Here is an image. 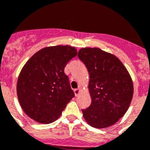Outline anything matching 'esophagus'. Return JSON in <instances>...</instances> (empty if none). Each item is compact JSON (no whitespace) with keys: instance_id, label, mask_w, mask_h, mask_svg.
<instances>
[{"instance_id":"esophagus-1","label":"esophagus","mask_w":150,"mask_h":150,"mask_svg":"<svg viewBox=\"0 0 150 150\" xmlns=\"http://www.w3.org/2000/svg\"><path fill=\"white\" fill-rule=\"evenodd\" d=\"M80 91H81L80 88L75 89V90H74V93H75V96H79V94L80 93Z\"/></svg>"}]
</instances>
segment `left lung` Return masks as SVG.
Wrapping results in <instances>:
<instances>
[{"instance_id":"1","label":"left lung","mask_w":150,"mask_h":150,"mask_svg":"<svg viewBox=\"0 0 150 150\" xmlns=\"http://www.w3.org/2000/svg\"><path fill=\"white\" fill-rule=\"evenodd\" d=\"M78 57L90 75L91 104L82 110L86 122L94 128H106L124 116L133 96L128 70L115 55L100 48H81Z\"/></svg>"}]
</instances>
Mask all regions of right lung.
I'll return each instance as SVG.
<instances>
[{"label": "right lung", "instance_id": "add662e5", "mask_svg": "<svg viewBox=\"0 0 150 150\" xmlns=\"http://www.w3.org/2000/svg\"><path fill=\"white\" fill-rule=\"evenodd\" d=\"M77 54L68 45L47 47L27 61L20 73L17 94L23 112L36 122L57 120L74 96L64 68Z\"/></svg>", "mask_w": 150, "mask_h": 150}]
</instances>
